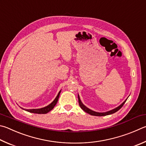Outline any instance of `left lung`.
<instances>
[{
    "label": "left lung",
    "mask_w": 146,
    "mask_h": 146,
    "mask_svg": "<svg viewBox=\"0 0 146 146\" xmlns=\"http://www.w3.org/2000/svg\"><path fill=\"white\" fill-rule=\"evenodd\" d=\"M78 103H79V105H80V108H82V110H83L84 111H85V112L89 113L90 115H95V116H105V115H110V114H112V113H115L116 112H117V111L120 109V108H121V107H123V105L125 103L126 101L127 100V99L124 101V102L122 103V104H121L119 106V107H116L115 108H114V109H112L110 111H108V112H94V111L92 110L91 109H89V108H88L87 107H86V106H85L83 103H82L81 100H80V97H79V95L78 94Z\"/></svg>",
    "instance_id": "left-lung-1"
}]
</instances>
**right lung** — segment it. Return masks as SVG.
Listing matches in <instances>:
<instances>
[{
    "instance_id": "1",
    "label": "right lung",
    "mask_w": 146,
    "mask_h": 146,
    "mask_svg": "<svg viewBox=\"0 0 146 146\" xmlns=\"http://www.w3.org/2000/svg\"><path fill=\"white\" fill-rule=\"evenodd\" d=\"M60 91H61V90L59 92V93H58L57 96L55 98V100L53 101V102L50 103V105H48V106L45 107H43V108H38V109H24V108H22V109L25 110L26 111H27L29 112H31V113H46L48 112H49L50 110H52L54 107L55 106V105L57 104V103L58 102V99H59V95L60 93Z\"/></svg>"
}]
</instances>
